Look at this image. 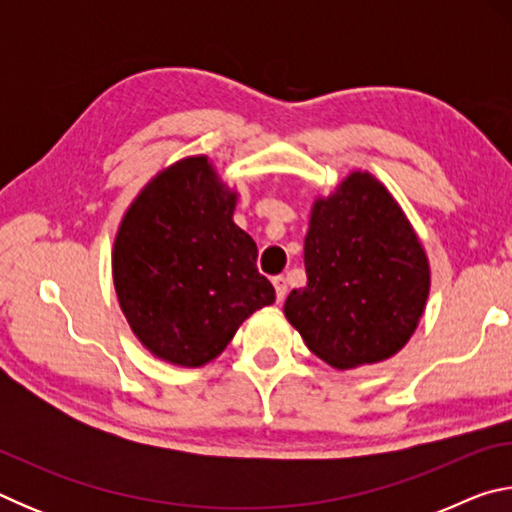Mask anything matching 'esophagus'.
Instances as JSON below:
<instances>
[{
  "label": "esophagus",
  "instance_id": "1",
  "mask_svg": "<svg viewBox=\"0 0 512 512\" xmlns=\"http://www.w3.org/2000/svg\"><path fill=\"white\" fill-rule=\"evenodd\" d=\"M273 287H275V296H277V300H284V298H287V280H284L282 275L273 277Z\"/></svg>",
  "mask_w": 512,
  "mask_h": 512
}]
</instances>
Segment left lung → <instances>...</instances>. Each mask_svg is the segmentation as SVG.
I'll list each match as a JSON object with an SVG mask.
<instances>
[{
    "instance_id": "obj_1",
    "label": "left lung",
    "mask_w": 512,
    "mask_h": 512,
    "mask_svg": "<svg viewBox=\"0 0 512 512\" xmlns=\"http://www.w3.org/2000/svg\"><path fill=\"white\" fill-rule=\"evenodd\" d=\"M307 284L293 289L284 316L307 348L348 370L400 352L429 296L424 248L388 189L354 171L318 198L305 237Z\"/></svg>"
}]
</instances>
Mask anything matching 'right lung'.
Instances as JSON below:
<instances>
[{"label": "right lung", "instance_id": "obj_1", "mask_svg": "<svg viewBox=\"0 0 512 512\" xmlns=\"http://www.w3.org/2000/svg\"><path fill=\"white\" fill-rule=\"evenodd\" d=\"M237 194L205 155L146 185L119 225L112 277L121 311L155 357L205 366L275 289L257 271V246L232 221Z\"/></svg>", "mask_w": 512, "mask_h": 512}]
</instances>
